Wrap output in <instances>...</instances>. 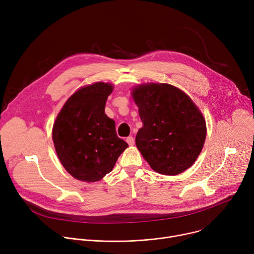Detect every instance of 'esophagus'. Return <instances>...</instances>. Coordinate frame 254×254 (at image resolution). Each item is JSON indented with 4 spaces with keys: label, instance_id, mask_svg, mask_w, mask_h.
<instances>
[{
    "label": "esophagus",
    "instance_id": "esophagus-1",
    "mask_svg": "<svg viewBox=\"0 0 254 254\" xmlns=\"http://www.w3.org/2000/svg\"><path fill=\"white\" fill-rule=\"evenodd\" d=\"M127 142L129 144V146H133L134 144V139H133V137L132 136H128V137H127Z\"/></svg>",
    "mask_w": 254,
    "mask_h": 254
}]
</instances>
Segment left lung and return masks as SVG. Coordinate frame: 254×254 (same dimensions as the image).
<instances>
[{
	"instance_id": "obj_1",
	"label": "left lung",
	"mask_w": 254,
	"mask_h": 254,
	"mask_svg": "<svg viewBox=\"0 0 254 254\" xmlns=\"http://www.w3.org/2000/svg\"><path fill=\"white\" fill-rule=\"evenodd\" d=\"M142 127L135 144L151 168L176 176L189 169L206 139V121L191 97L168 83H141L131 88Z\"/></svg>"
}]
</instances>
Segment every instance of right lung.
I'll use <instances>...</instances> for the list:
<instances>
[{"instance_id":"right-lung-1","label":"right lung","mask_w":254,"mask_h":254,"mask_svg":"<svg viewBox=\"0 0 254 254\" xmlns=\"http://www.w3.org/2000/svg\"><path fill=\"white\" fill-rule=\"evenodd\" d=\"M114 90L110 82L78 88L64 103L52 127L54 148L64 169L82 182H98L110 173L128 144L117 135L104 113Z\"/></svg>"}]
</instances>
